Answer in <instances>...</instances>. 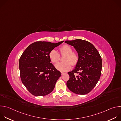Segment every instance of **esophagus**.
I'll use <instances>...</instances> for the list:
<instances>
[{
  "label": "esophagus",
  "mask_w": 121,
  "mask_h": 121,
  "mask_svg": "<svg viewBox=\"0 0 121 121\" xmlns=\"http://www.w3.org/2000/svg\"><path fill=\"white\" fill-rule=\"evenodd\" d=\"M61 75H64V74H65V73H64V72H61Z\"/></svg>",
  "instance_id": "esophagus-1"
}]
</instances>
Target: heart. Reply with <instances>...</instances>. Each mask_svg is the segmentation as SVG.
Masks as SVG:
<instances>
[{
  "mask_svg": "<svg viewBox=\"0 0 121 121\" xmlns=\"http://www.w3.org/2000/svg\"><path fill=\"white\" fill-rule=\"evenodd\" d=\"M60 54L65 55L63 62H58L55 65V67L57 70L61 71H66L71 68V64L76 65L78 61V56L77 54L73 53L72 48L68 45H64L60 48ZM60 55L55 50H52L49 53V58L51 62L56 63L59 59Z\"/></svg>",
  "mask_w": 121,
  "mask_h": 121,
  "instance_id": "obj_1",
  "label": "heart"
}]
</instances>
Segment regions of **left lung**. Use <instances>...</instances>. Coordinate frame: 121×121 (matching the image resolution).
Returning a JSON list of instances; mask_svg holds the SVG:
<instances>
[{
  "label": "left lung",
  "mask_w": 121,
  "mask_h": 121,
  "mask_svg": "<svg viewBox=\"0 0 121 121\" xmlns=\"http://www.w3.org/2000/svg\"><path fill=\"white\" fill-rule=\"evenodd\" d=\"M65 42L73 46L78 56L74 69L68 72L70 78L66 82L67 87L76 94H87L95 87L99 79L101 57L94 46L88 41L76 39Z\"/></svg>",
  "instance_id": "1"
}]
</instances>
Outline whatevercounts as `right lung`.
I'll list each match as a JSON object with an SVG mask.
<instances>
[{
    "label": "right lung",
    "instance_id": "1",
    "mask_svg": "<svg viewBox=\"0 0 121 121\" xmlns=\"http://www.w3.org/2000/svg\"><path fill=\"white\" fill-rule=\"evenodd\" d=\"M63 42L56 43L49 42L33 43L21 56L19 60L21 80L32 95L45 96L54 89L61 73L50 63L49 53Z\"/></svg>",
    "mask_w": 121,
    "mask_h": 121
}]
</instances>
